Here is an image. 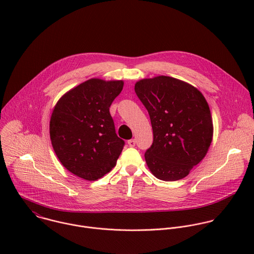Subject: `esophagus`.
I'll list each match as a JSON object with an SVG mask.
<instances>
[{
  "label": "esophagus",
  "mask_w": 254,
  "mask_h": 254,
  "mask_svg": "<svg viewBox=\"0 0 254 254\" xmlns=\"http://www.w3.org/2000/svg\"><path fill=\"white\" fill-rule=\"evenodd\" d=\"M135 139L134 138H131V139H129V140H127V144L129 147H131V148H133L134 146H135Z\"/></svg>",
  "instance_id": "obj_1"
}]
</instances>
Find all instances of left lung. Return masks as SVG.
<instances>
[{
  "label": "left lung",
  "mask_w": 254,
  "mask_h": 254,
  "mask_svg": "<svg viewBox=\"0 0 254 254\" xmlns=\"http://www.w3.org/2000/svg\"><path fill=\"white\" fill-rule=\"evenodd\" d=\"M134 91L147 108L154 140L144 153L153 175L163 181L188 176L206 156L213 136L209 105L191 84L170 76L137 81Z\"/></svg>",
  "instance_id": "obj_1"
}]
</instances>
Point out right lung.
Instances as JSON below:
<instances>
[{
    "label": "right lung",
    "instance_id": "right-lung-1",
    "mask_svg": "<svg viewBox=\"0 0 254 254\" xmlns=\"http://www.w3.org/2000/svg\"><path fill=\"white\" fill-rule=\"evenodd\" d=\"M123 87V80L91 78L57 101L50 119L52 147L75 176L95 181L116 166L125 141L116 132L110 107Z\"/></svg>",
    "mask_w": 254,
    "mask_h": 254
}]
</instances>
